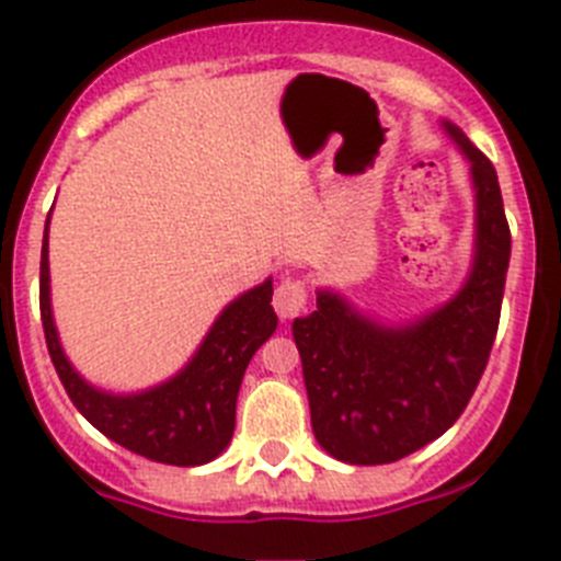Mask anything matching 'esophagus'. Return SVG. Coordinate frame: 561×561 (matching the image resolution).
<instances>
[{
    "label": "esophagus",
    "mask_w": 561,
    "mask_h": 561,
    "mask_svg": "<svg viewBox=\"0 0 561 561\" xmlns=\"http://www.w3.org/2000/svg\"><path fill=\"white\" fill-rule=\"evenodd\" d=\"M306 304H309V286L300 277H286V280H280V286L272 295V306H275L280 320H295L306 309Z\"/></svg>",
    "instance_id": "34e87169"
}]
</instances>
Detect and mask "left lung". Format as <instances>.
<instances>
[{"label":"left lung","mask_w":561,"mask_h":561,"mask_svg":"<svg viewBox=\"0 0 561 561\" xmlns=\"http://www.w3.org/2000/svg\"><path fill=\"white\" fill-rule=\"evenodd\" d=\"M444 128L472 162L478 202L474 264L463 289L401 329L374 323L331 291H317V311L291 323L314 438L345 463H393L447 433L472 399L497 336L512 257L497 171L460 128Z\"/></svg>","instance_id":"obj_1"}]
</instances>
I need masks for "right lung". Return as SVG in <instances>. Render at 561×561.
<instances>
[{
  "instance_id": "1",
  "label": "right lung",
  "mask_w": 561,
  "mask_h": 561,
  "mask_svg": "<svg viewBox=\"0 0 561 561\" xmlns=\"http://www.w3.org/2000/svg\"><path fill=\"white\" fill-rule=\"evenodd\" d=\"M47 227L42 244L38 304L49 359L72 404L114 444L157 463L202 466L219 458L236 430V399L247 365L277 329L272 280H264L232 300L207 331L196 356L173 379L146 393L112 396L87 385L61 351L49 309Z\"/></svg>"
}]
</instances>
